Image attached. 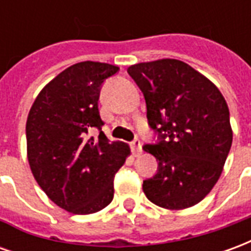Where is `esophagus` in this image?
Listing matches in <instances>:
<instances>
[{
  "instance_id": "1",
  "label": "esophagus",
  "mask_w": 251,
  "mask_h": 251,
  "mask_svg": "<svg viewBox=\"0 0 251 251\" xmlns=\"http://www.w3.org/2000/svg\"><path fill=\"white\" fill-rule=\"evenodd\" d=\"M130 147L131 149H133L134 154H138V153L141 152V141H140L138 138H134V140L130 142Z\"/></svg>"
}]
</instances>
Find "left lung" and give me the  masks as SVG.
Listing matches in <instances>:
<instances>
[{
  "label": "left lung",
  "instance_id": "1",
  "mask_svg": "<svg viewBox=\"0 0 251 251\" xmlns=\"http://www.w3.org/2000/svg\"><path fill=\"white\" fill-rule=\"evenodd\" d=\"M147 102L156 134L144 151L157 160V174L142 189L154 204L181 210L199 203L219 179L230 152V111L221 91L187 63L175 59L127 68Z\"/></svg>",
  "mask_w": 251,
  "mask_h": 251
}]
</instances>
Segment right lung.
Wrapping results in <instances>:
<instances>
[{"label": "right lung", "instance_id": "obj_1", "mask_svg": "<svg viewBox=\"0 0 251 251\" xmlns=\"http://www.w3.org/2000/svg\"><path fill=\"white\" fill-rule=\"evenodd\" d=\"M120 68L98 62L68 67L37 95L26 120L32 174L63 210L86 215L109 205L114 176L130 153L104 136L99 115L100 88ZM97 128L98 139L91 136Z\"/></svg>", "mask_w": 251, "mask_h": 251}]
</instances>
